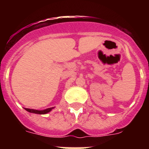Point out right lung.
Masks as SVG:
<instances>
[{"label": "right lung", "mask_w": 149, "mask_h": 149, "mask_svg": "<svg viewBox=\"0 0 149 149\" xmlns=\"http://www.w3.org/2000/svg\"><path fill=\"white\" fill-rule=\"evenodd\" d=\"M26 111L29 112H31V113H35V114H40V115H45V114L48 113V112H50L52 109H54V107H50L47 108V109H44V110H37V109H28V108H24Z\"/></svg>", "instance_id": "1"}]
</instances>
